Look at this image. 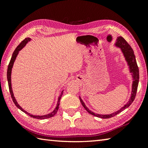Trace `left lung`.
Masks as SVG:
<instances>
[{"label":"left lung","mask_w":148,"mask_h":148,"mask_svg":"<svg viewBox=\"0 0 148 148\" xmlns=\"http://www.w3.org/2000/svg\"><path fill=\"white\" fill-rule=\"evenodd\" d=\"M116 46L119 47L121 48L123 53L124 55V57H125V60L128 62V64L129 66L130 69V72L132 74V77H133V82H132V92H131V97L130 98L129 102L125 105L124 106H123L121 109L119 110L118 111L116 112H114L112 114H108V115H100L95 114L94 112H91V110H89L86 107V105H85L84 102L82 101V99L79 97L80 102L82 104V106H84L85 109L86 110L88 113L92 115V116H96L100 117V118L102 119H108L110 118V117H112L115 116H116L117 114H119L120 112L123 111L124 110L127 108L130 105H131L132 102L134 101L135 99V97H136V92H137V89H138V82H139V70L138 67V65L136 63V58H135V56L134 54V51L133 49H132L131 46L127 43V42L121 36L117 37Z\"/></svg>","instance_id":"left-lung-1"}]
</instances>
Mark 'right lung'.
Returning a JSON list of instances; mask_svg holds the SVG:
<instances>
[{
    "label": "right lung",
    "instance_id": "right-lung-1",
    "mask_svg": "<svg viewBox=\"0 0 148 148\" xmlns=\"http://www.w3.org/2000/svg\"><path fill=\"white\" fill-rule=\"evenodd\" d=\"M31 40V38H26L25 39H24L23 41H22L21 43L19 44V46H17V47H16V49H15V51H14L13 54H12V58L10 61V63L8 64V70H7V79H8V87H9V90H10V95H11V97H12V101L14 102V104L19 109H20L21 110L22 112H23L24 113L27 114V115H29V116H31L32 117H33V118L35 119H47V118H49V117H51L54 116L56 114L57 110L59 109V102H60V100H61V98L62 95V91L61 92V94H60L59 97V99H58V102H57V106L55 110H53V112H51L50 114H46V115H44V116H34V115H32V114H30L28 112H27L26 111H25V110L19 106V105L17 104V102L16 101V99H15V97L14 96V93H13V91H12V85H11V72H12V66H13V64H14V62L15 61V60H16V57L17 56V54L19 53V51H20L23 47L25 46V44L27 43V42H29Z\"/></svg>",
    "mask_w": 148,
    "mask_h": 148
}]
</instances>
